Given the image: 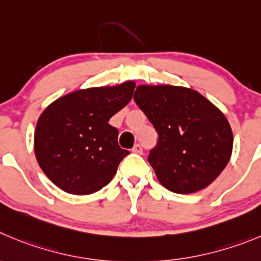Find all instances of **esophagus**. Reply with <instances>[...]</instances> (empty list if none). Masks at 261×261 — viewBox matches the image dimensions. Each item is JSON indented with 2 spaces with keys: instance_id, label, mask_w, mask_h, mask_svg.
<instances>
[{
  "instance_id": "1",
  "label": "esophagus",
  "mask_w": 261,
  "mask_h": 261,
  "mask_svg": "<svg viewBox=\"0 0 261 261\" xmlns=\"http://www.w3.org/2000/svg\"><path fill=\"white\" fill-rule=\"evenodd\" d=\"M134 153H138V154H142L143 153V147L140 144H135L133 148Z\"/></svg>"
}]
</instances>
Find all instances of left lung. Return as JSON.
<instances>
[{"instance_id":"obj_1","label":"left lung","mask_w":261,"mask_h":261,"mask_svg":"<svg viewBox=\"0 0 261 261\" xmlns=\"http://www.w3.org/2000/svg\"><path fill=\"white\" fill-rule=\"evenodd\" d=\"M134 100L158 134L148 161L174 193L206 188L229 162L233 134L228 119L199 92L180 86H138Z\"/></svg>"}]
</instances>
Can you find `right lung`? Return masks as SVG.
<instances>
[{
    "mask_svg": "<svg viewBox=\"0 0 261 261\" xmlns=\"http://www.w3.org/2000/svg\"><path fill=\"white\" fill-rule=\"evenodd\" d=\"M135 85L91 87L54 101L36 126L35 153L48 179L72 194L100 191L128 150L118 145L112 116L133 97Z\"/></svg>",
    "mask_w": 261,
    "mask_h": 261,
    "instance_id": "right-lung-1",
    "label": "right lung"
}]
</instances>
